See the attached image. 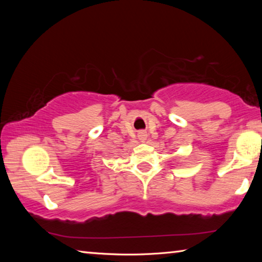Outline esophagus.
Segmentation results:
<instances>
[{
    "label": "esophagus",
    "instance_id": "34e87169",
    "mask_svg": "<svg viewBox=\"0 0 262 262\" xmlns=\"http://www.w3.org/2000/svg\"><path fill=\"white\" fill-rule=\"evenodd\" d=\"M145 136H147V135H145V133H143V132H140V133H139V137H140V140H144V139H145Z\"/></svg>",
    "mask_w": 262,
    "mask_h": 262
}]
</instances>
